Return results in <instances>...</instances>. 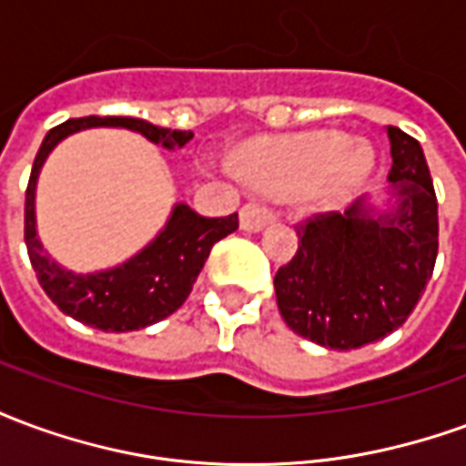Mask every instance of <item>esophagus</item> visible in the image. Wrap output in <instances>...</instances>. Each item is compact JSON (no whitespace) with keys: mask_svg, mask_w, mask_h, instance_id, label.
<instances>
[{"mask_svg":"<svg viewBox=\"0 0 466 466\" xmlns=\"http://www.w3.org/2000/svg\"><path fill=\"white\" fill-rule=\"evenodd\" d=\"M274 219V212L262 202H247L239 212V224L244 232H259Z\"/></svg>","mask_w":466,"mask_h":466,"instance_id":"1","label":"esophagus"}]
</instances>
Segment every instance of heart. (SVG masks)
<instances>
[{"label": "heart", "mask_w": 466, "mask_h": 466, "mask_svg": "<svg viewBox=\"0 0 466 466\" xmlns=\"http://www.w3.org/2000/svg\"><path fill=\"white\" fill-rule=\"evenodd\" d=\"M367 147L347 144L342 134L317 132L262 144L244 157L242 172L267 192L299 194L314 187L327 202L350 194L370 172Z\"/></svg>", "instance_id": "1"}]
</instances>
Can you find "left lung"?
I'll return each instance as SVG.
<instances>
[{"mask_svg": "<svg viewBox=\"0 0 466 466\" xmlns=\"http://www.w3.org/2000/svg\"><path fill=\"white\" fill-rule=\"evenodd\" d=\"M394 209L364 197L344 214H314L297 227L292 262L274 274L277 307L289 329L329 350H357L407 322L431 279L440 222L420 142L387 127Z\"/></svg>", "mask_w": 466, "mask_h": 466, "instance_id": "left-lung-1", "label": "left lung"}]
</instances>
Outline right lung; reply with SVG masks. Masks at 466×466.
I'll use <instances>...</instances> for the list:
<instances>
[{
    "mask_svg": "<svg viewBox=\"0 0 466 466\" xmlns=\"http://www.w3.org/2000/svg\"><path fill=\"white\" fill-rule=\"evenodd\" d=\"M89 127H122L164 149L184 147L192 132L164 129L134 116H82L49 129L35 157L25 202V242L29 262L46 297L72 319L102 332H134L174 314L192 292L212 247L239 227L237 214L202 217L187 204H174L164 229L132 259L112 269L76 274L56 264L36 237L35 192L39 172L56 144Z\"/></svg>",
    "mask_w": 466,
    "mask_h": 466,
    "instance_id": "obj_1",
    "label": "right lung"
}]
</instances>
